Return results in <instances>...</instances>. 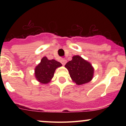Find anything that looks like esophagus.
I'll return each mask as SVG.
<instances>
[{
	"mask_svg": "<svg viewBox=\"0 0 126 126\" xmlns=\"http://www.w3.org/2000/svg\"><path fill=\"white\" fill-rule=\"evenodd\" d=\"M60 62H61L62 64H63V66H64V65L66 64V63H67V61H66V59H62L61 60H60Z\"/></svg>",
	"mask_w": 126,
	"mask_h": 126,
	"instance_id": "obj_1",
	"label": "esophagus"
}]
</instances>
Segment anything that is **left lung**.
Here are the masks:
<instances>
[{
	"label": "left lung",
	"instance_id": "1",
	"mask_svg": "<svg viewBox=\"0 0 126 126\" xmlns=\"http://www.w3.org/2000/svg\"><path fill=\"white\" fill-rule=\"evenodd\" d=\"M72 80L77 85L90 82L93 78L94 68L89 62L79 56H75L65 65Z\"/></svg>",
	"mask_w": 126,
	"mask_h": 126
}]
</instances>
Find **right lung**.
I'll return each mask as SVG.
<instances>
[{
    "label": "right lung",
    "mask_w": 126,
    "mask_h": 126,
    "mask_svg": "<svg viewBox=\"0 0 126 126\" xmlns=\"http://www.w3.org/2000/svg\"><path fill=\"white\" fill-rule=\"evenodd\" d=\"M60 66L62 64L60 62L53 59L48 60L44 57L35 69L36 79L42 83H48L54 76L56 69Z\"/></svg>",
    "instance_id": "add662e5"
}]
</instances>
